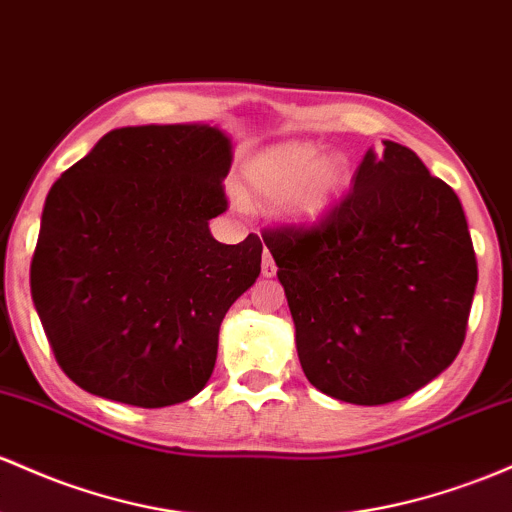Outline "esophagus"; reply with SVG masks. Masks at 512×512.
Masks as SVG:
<instances>
[{"mask_svg": "<svg viewBox=\"0 0 512 512\" xmlns=\"http://www.w3.org/2000/svg\"><path fill=\"white\" fill-rule=\"evenodd\" d=\"M277 274V265H274L272 255L265 252V260H262V277H274Z\"/></svg>", "mask_w": 512, "mask_h": 512, "instance_id": "esophagus-1", "label": "esophagus"}]
</instances>
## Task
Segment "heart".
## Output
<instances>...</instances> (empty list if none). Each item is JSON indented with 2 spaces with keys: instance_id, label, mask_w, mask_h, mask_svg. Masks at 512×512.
Wrapping results in <instances>:
<instances>
[{
  "instance_id": "1",
  "label": "heart",
  "mask_w": 512,
  "mask_h": 512,
  "mask_svg": "<svg viewBox=\"0 0 512 512\" xmlns=\"http://www.w3.org/2000/svg\"><path fill=\"white\" fill-rule=\"evenodd\" d=\"M247 192L284 213L301 226L323 223L350 184V165L340 153L323 155V148L306 140H291L262 150L245 165Z\"/></svg>"
}]
</instances>
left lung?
I'll return each instance as SVG.
<instances>
[{
  "instance_id": "obj_1",
  "label": "left lung",
  "mask_w": 512,
  "mask_h": 512,
  "mask_svg": "<svg viewBox=\"0 0 512 512\" xmlns=\"http://www.w3.org/2000/svg\"><path fill=\"white\" fill-rule=\"evenodd\" d=\"M318 391L381 406L462 350L479 272L462 204L406 145L367 150L323 223L262 235Z\"/></svg>"
}]
</instances>
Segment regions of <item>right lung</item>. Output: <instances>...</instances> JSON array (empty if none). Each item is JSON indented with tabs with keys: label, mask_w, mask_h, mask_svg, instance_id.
Listing matches in <instances>:
<instances>
[{
	"label": "right lung",
	"mask_w": 512,
	"mask_h": 512,
	"mask_svg": "<svg viewBox=\"0 0 512 512\" xmlns=\"http://www.w3.org/2000/svg\"><path fill=\"white\" fill-rule=\"evenodd\" d=\"M230 138L209 123L109 131L48 192L31 296L63 372L138 408L194 398L228 308L260 277L262 243L223 245Z\"/></svg>",
	"instance_id": "obj_1"
}]
</instances>
